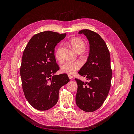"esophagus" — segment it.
I'll list each match as a JSON object with an SVG mask.
<instances>
[{
	"mask_svg": "<svg viewBox=\"0 0 134 134\" xmlns=\"http://www.w3.org/2000/svg\"><path fill=\"white\" fill-rule=\"evenodd\" d=\"M68 77H69V79H70V80H71L73 77H72V76H71V75H68Z\"/></svg>",
	"mask_w": 134,
	"mask_h": 134,
	"instance_id": "1",
	"label": "esophagus"
}]
</instances>
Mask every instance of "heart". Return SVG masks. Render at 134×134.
<instances>
[{"mask_svg":"<svg viewBox=\"0 0 134 134\" xmlns=\"http://www.w3.org/2000/svg\"><path fill=\"white\" fill-rule=\"evenodd\" d=\"M69 44L72 49L77 52H82L85 48V43L84 41L79 37H74L70 39ZM62 50V47H59L57 49L55 52V58L58 61L62 60V57L61 55ZM81 66L82 64L80 62L68 61L62 66L61 70L63 72L71 75L74 74L76 71L80 69Z\"/></svg>","mask_w":134,"mask_h":134,"instance_id":"heart-1","label":"heart"}]
</instances>
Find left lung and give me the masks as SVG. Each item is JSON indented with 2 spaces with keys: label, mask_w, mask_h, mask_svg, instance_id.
Masks as SVG:
<instances>
[{
  "label": "left lung",
  "mask_w": 134,
  "mask_h": 134,
  "mask_svg": "<svg viewBox=\"0 0 134 134\" xmlns=\"http://www.w3.org/2000/svg\"><path fill=\"white\" fill-rule=\"evenodd\" d=\"M79 34H84L89 41L88 57L79 71L88 81L75 79L78 86L76 103L81 110L91 112L101 107L109 92L112 75L110 55L99 34L87 29L81 30Z\"/></svg>",
  "instance_id": "1"
}]
</instances>
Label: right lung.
Segmentation results:
<instances>
[{
	"instance_id": "add662e5",
	"label": "right lung",
	"mask_w": 134,
	"mask_h": 134,
	"mask_svg": "<svg viewBox=\"0 0 134 134\" xmlns=\"http://www.w3.org/2000/svg\"><path fill=\"white\" fill-rule=\"evenodd\" d=\"M66 36L49 31L40 32L32 37L24 50L20 68L22 88L27 101L38 110L55 105L60 88L69 82L66 74L54 75L59 69L54 48Z\"/></svg>"
}]
</instances>
